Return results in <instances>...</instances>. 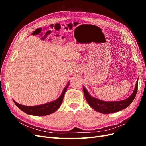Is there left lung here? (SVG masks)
<instances>
[{
  "instance_id": "left-lung-1",
  "label": "left lung",
  "mask_w": 146,
  "mask_h": 146,
  "mask_svg": "<svg viewBox=\"0 0 146 146\" xmlns=\"http://www.w3.org/2000/svg\"><path fill=\"white\" fill-rule=\"evenodd\" d=\"M138 80L136 82L133 93L130 97L125 100L116 102H106L93 98L90 96L84 86L83 87V90L87 102L92 108L102 114H110L121 111L129 107L135 98L138 91Z\"/></svg>"
}]
</instances>
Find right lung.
<instances>
[{
	"label": "right lung",
	"mask_w": 146,
	"mask_h": 146,
	"mask_svg": "<svg viewBox=\"0 0 146 146\" xmlns=\"http://www.w3.org/2000/svg\"><path fill=\"white\" fill-rule=\"evenodd\" d=\"M69 85V83L64 88L62 93H61L59 98L56 100L51 102H48L45 104L37 106H25L17 103L15 100L13 101H14V102L17 107L26 114L37 116L48 115V114L54 113L60 108L61 104H62L65 92L67 90Z\"/></svg>",
	"instance_id": "obj_1"
}]
</instances>
